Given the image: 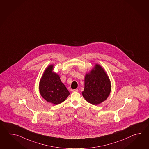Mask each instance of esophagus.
Segmentation results:
<instances>
[{
    "instance_id": "obj_1",
    "label": "esophagus",
    "mask_w": 149,
    "mask_h": 149,
    "mask_svg": "<svg viewBox=\"0 0 149 149\" xmlns=\"http://www.w3.org/2000/svg\"><path fill=\"white\" fill-rule=\"evenodd\" d=\"M72 91L73 92H78V89H73Z\"/></svg>"
}]
</instances>
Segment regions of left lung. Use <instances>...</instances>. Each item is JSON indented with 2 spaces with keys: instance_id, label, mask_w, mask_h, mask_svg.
Here are the masks:
<instances>
[{
  "instance_id": "8db88e82",
  "label": "left lung",
  "mask_w": 149,
  "mask_h": 149,
  "mask_svg": "<svg viewBox=\"0 0 149 149\" xmlns=\"http://www.w3.org/2000/svg\"><path fill=\"white\" fill-rule=\"evenodd\" d=\"M111 89V83L107 74L100 65L96 64L94 69L86 75L82 96L88 102L96 105L108 98Z\"/></svg>"
}]
</instances>
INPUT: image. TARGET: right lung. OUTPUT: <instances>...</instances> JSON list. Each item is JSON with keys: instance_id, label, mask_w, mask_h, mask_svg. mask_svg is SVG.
<instances>
[{"instance_id": "add662e5", "label": "right lung", "mask_w": 149, "mask_h": 149, "mask_svg": "<svg viewBox=\"0 0 149 149\" xmlns=\"http://www.w3.org/2000/svg\"><path fill=\"white\" fill-rule=\"evenodd\" d=\"M53 65L46 69L41 77L39 84V91L41 96L48 102L57 105L65 101L70 93L59 76L52 72Z\"/></svg>"}]
</instances>
